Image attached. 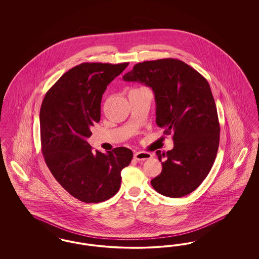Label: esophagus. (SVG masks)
Returning <instances> with one entry per match:
<instances>
[{
    "mask_svg": "<svg viewBox=\"0 0 259 259\" xmlns=\"http://www.w3.org/2000/svg\"><path fill=\"white\" fill-rule=\"evenodd\" d=\"M152 155L149 152H145V151H138L134 154V158L138 161H145L150 159Z\"/></svg>",
    "mask_w": 259,
    "mask_h": 259,
    "instance_id": "esophagus-1",
    "label": "esophagus"
}]
</instances>
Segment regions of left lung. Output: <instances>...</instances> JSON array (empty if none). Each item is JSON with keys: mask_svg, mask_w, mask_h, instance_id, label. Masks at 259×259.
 <instances>
[{"mask_svg": "<svg viewBox=\"0 0 259 259\" xmlns=\"http://www.w3.org/2000/svg\"><path fill=\"white\" fill-rule=\"evenodd\" d=\"M123 79L152 89L156 124L165 135L172 134V149L156 151L162 172L151 180L152 187L167 197L191 193L208 176L220 145L221 128L209 82L172 58L138 63Z\"/></svg>", "mask_w": 259, "mask_h": 259, "instance_id": "obj_1", "label": "left lung"}]
</instances>
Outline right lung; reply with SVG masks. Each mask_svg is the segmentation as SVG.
I'll return each mask as SVG.
<instances>
[{
  "mask_svg": "<svg viewBox=\"0 0 259 259\" xmlns=\"http://www.w3.org/2000/svg\"><path fill=\"white\" fill-rule=\"evenodd\" d=\"M129 63H82L62 75L47 92L39 111L40 142L46 163L72 196L99 203L119 190L121 170L133 158L131 149L94 151L87 139L101 117L107 87Z\"/></svg>",
  "mask_w": 259,
  "mask_h": 259,
  "instance_id": "add662e5",
  "label": "right lung"
}]
</instances>
